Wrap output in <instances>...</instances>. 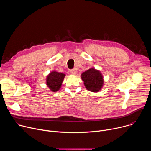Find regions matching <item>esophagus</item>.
I'll list each match as a JSON object with an SVG mask.
<instances>
[{"mask_svg": "<svg viewBox=\"0 0 151 151\" xmlns=\"http://www.w3.org/2000/svg\"><path fill=\"white\" fill-rule=\"evenodd\" d=\"M70 72L71 73H72L73 75H76L77 73V71L75 70V69H72L70 70Z\"/></svg>", "mask_w": 151, "mask_h": 151, "instance_id": "esophagus-1", "label": "esophagus"}]
</instances>
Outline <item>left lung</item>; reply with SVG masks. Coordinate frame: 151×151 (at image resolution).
I'll list each match as a JSON object with an SVG mask.
<instances>
[{
  "label": "left lung",
  "instance_id": "left-lung-1",
  "mask_svg": "<svg viewBox=\"0 0 151 151\" xmlns=\"http://www.w3.org/2000/svg\"><path fill=\"white\" fill-rule=\"evenodd\" d=\"M86 88L91 92H97L103 87V79L100 71L91 68L81 75Z\"/></svg>",
  "mask_w": 151,
  "mask_h": 151
}]
</instances>
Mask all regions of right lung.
<instances>
[{"instance_id":"right-lung-1","label":"right lung","mask_w":151,"mask_h":151,"mask_svg":"<svg viewBox=\"0 0 151 151\" xmlns=\"http://www.w3.org/2000/svg\"><path fill=\"white\" fill-rule=\"evenodd\" d=\"M65 75L57 72H52L47 78V84L50 89L54 92L57 91L61 86Z\"/></svg>"}]
</instances>
